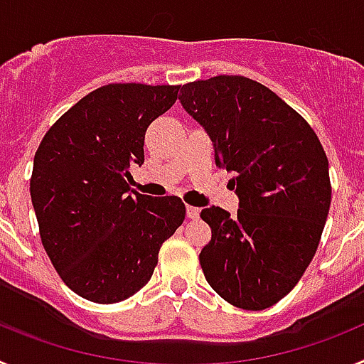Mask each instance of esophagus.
I'll use <instances>...</instances> for the list:
<instances>
[{
    "label": "esophagus",
    "mask_w": 364,
    "mask_h": 364,
    "mask_svg": "<svg viewBox=\"0 0 364 364\" xmlns=\"http://www.w3.org/2000/svg\"><path fill=\"white\" fill-rule=\"evenodd\" d=\"M186 213H188L189 218H193V220H195V218L200 217V208H195V205H188V208H186Z\"/></svg>",
    "instance_id": "esophagus-1"
}]
</instances>
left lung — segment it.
<instances>
[{
    "label": "left lung",
    "instance_id": "obj_1",
    "mask_svg": "<svg viewBox=\"0 0 364 364\" xmlns=\"http://www.w3.org/2000/svg\"><path fill=\"white\" fill-rule=\"evenodd\" d=\"M180 104L210 134L239 210L204 208L211 240L200 252L205 281L242 310H264L294 290L314 259L332 186L319 138L262 83L215 76L182 85Z\"/></svg>",
    "mask_w": 364,
    "mask_h": 364
}]
</instances>
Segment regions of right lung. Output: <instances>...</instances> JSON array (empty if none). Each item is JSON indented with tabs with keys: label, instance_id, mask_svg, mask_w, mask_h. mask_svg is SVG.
Returning <instances> with one entry per match:
<instances>
[{
	"label": "right lung",
	"instance_id": "add662e5",
	"mask_svg": "<svg viewBox=\"0 0 364 364\" xmlns=\"http://www.w3.org/2000/svg\"><path fill=\"white\" fill-rule=\"evenodd\" d=\"M180 85L109 83L83 96L47 131L31 198L41 244L74 294L100 304L129 299L149 282L159 252L184 222L178 197L129 188L144 138L171 109Z\"/></svg>",
	"mask_w": 364,
	"mask_h": 364
}]
</instances>
